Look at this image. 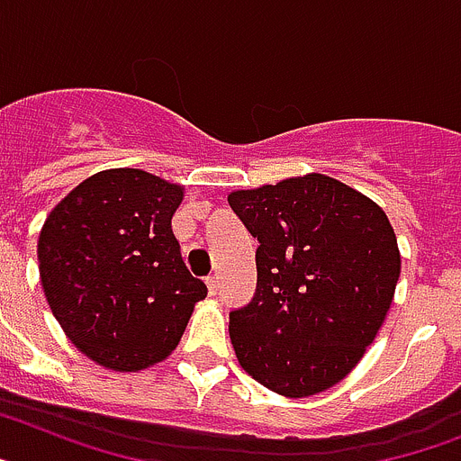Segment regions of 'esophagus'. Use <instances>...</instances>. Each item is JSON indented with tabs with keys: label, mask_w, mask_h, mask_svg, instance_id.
<instances>
[{
	"label": "esophagus",
	"mask_w": 461,
	"mask_h": 461,
	"mask_svg": "<svg viewBox=\"0 0 461 461\" xmlns=\"http://www.w3.org/2000/svg\"><path fill=\"white\" fill-rule=\"evenodd\" d=\"M204 283H207V290H209V294L214 296V294H216V290H219V277H216V276H209L207 280H204Z\"/></svg>",
	"instance_id": "esophagus-1"
}]
</instances>
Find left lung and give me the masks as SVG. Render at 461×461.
<instances>
[{"label":"left lung","mask_w":461,"mask_h":461,"mask_svg":"<svg viewBox=\"0 0 461 461\" xmlns=\"http://www.w3.org/2000/svg\"><path fill=\"white\" fill-rule=\"evenodd\" d=\"M257 247V292L230 311L242 370L306 398L341 382L393 302L401 252L384 209L325 174L228 195Z\"/></svg>","instance_id":"1"}]
</instances>
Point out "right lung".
<instances>
[{
	"label": "right lung",
	"instance_id": "right-lung-1",
	"mask_svg": "<svg viewBox=\"0 0 461 461\" xmlns=\"http://www.w3.org/2000/svg\"><path fill=\"white\" fill-rule=\"evenodd\" d=\"M184 188L143 169H105L70 190L37 242L49 308L108 370H143L181 341L207 285L171 233Z\"/></svg>",
	"mask_w": 461,
	"mask_h": 461
}]
</instances>
